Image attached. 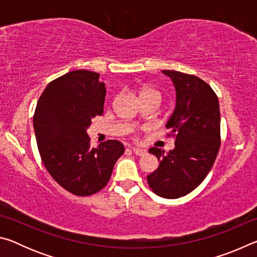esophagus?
<instances>
[{"label": "esophagus", "mask_w": 257, "mask_h": 257, "mask_svg": "<svg viewBox=\"0 0 257 257\" xmlns=\"http://www.w3.org/2000/svg\"><path fill=\"white\" fill-rule=\"evenodd\" d=\"M133 152L136 155H139V156H143L146 154V150H143V149H138V147H133Z\"/></svg>", "instance_id": "1"}]
</instances>
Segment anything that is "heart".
<instances>
[{
	"label": "heart",
	"instance_id": "b5f03b06",
	"mask_svg": "<svg viewBox=\"0 0 257 257\" xmlns=\"http://www.w3.org/2000/svg\"><path fill=\"white\" fill-rule=\"evenodd\" d=\"M145 95H154V96L161 98V95H160L158 90H155L153 88H150V87H146V88L142 90V96H145Z\"/></svg>",
	"mask_w": 257,
	"mask_h": 257
}]
</instances>
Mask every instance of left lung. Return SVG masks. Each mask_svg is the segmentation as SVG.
<instances>
[{"label": "left lung", "mask_w": 257, "mask_h": 257, "mask_svg": "<svg viewBox=\"0 0 257 257\" xmlns=\"http://www.w3.org/2000/svg\"><path fill=\"white\" fill-rule=\"evenodd\" d=\"M176 89V106L165 123L175 135V149L164 154L150 149L160 161L147 176L152 190L164 198H178L194 190L205 179L220 149L219 99L210 85L188 73L163 70Z\"/></svg>", "instance_id": "obj_1"}]
</instances>
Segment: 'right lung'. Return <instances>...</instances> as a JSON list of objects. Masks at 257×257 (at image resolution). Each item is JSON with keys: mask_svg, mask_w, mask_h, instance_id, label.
Wrapping results in <instances>:
<instances>
[{"mask_svg": "<svg viewBox=\"0 0 257 257\" xmlns=\"http://www.w3.org/2000/svg\"><path fill=\"white\" fill-rule=\"evenodd\" d=\"M105 84L99 73L76 70L46 86L37 102L34 130L38 151L51 177L77 196H89L105 187L124 152L119 141L89 145L87 129L103 114Z\"/></svg>", "mask_w": 257, "mask_h": 257, "instance_id": "right-lung-1", "label": "right lung"}]
</instances>
